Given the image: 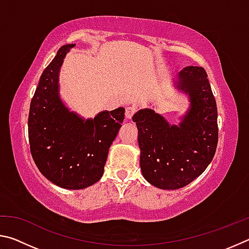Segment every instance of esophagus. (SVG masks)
Returning a JSON list of instances; mask_svg holds the SVG:
<instances>
[{
    "label": "esophagus",
    "instance_id": "obj_1",
    "mask_svg": "<svg viewBox=\"0 0 249 249\" xmlns=\"http://www.w3.org/2000/svg\"><path fill=\"white\" fill-rule=\"evenodd\" d=\"M135 113H136V107H127L125 109V115L127 119H132Z\"/></svg>",
    "mask_w": 249,
    "mask_h": 249
}]
</instances>
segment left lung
<instances>
[{
	"label": "left lung",
	"mask_w": 249,
	"mask_h": 249,
	"mask_svg": "<svg viewBox=\"0 0 249 249\" xmlns=\"http://www.w3.org/2000/svg\"><path fill=\"white\" fill-rule=\"evenodd\" d=\"M179 88L188 92L191 108L179 126L146 108L133 121L138 129L142 176L155 187L175 190L192 182L215 155L218 142L216 101L202 67H185Z\"/></svg>",
	"instance_id": "1"
}]
</instances>
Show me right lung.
<instances>
[{"label":"right lung","mask_w":249,"mask_h":249,"mask_svg":"<svg viewBox=\"0 0 249 249\" xmlns=\"http://www.w3.org/2000/svg\"><path fill=\"white\" fill-rule=\"evenodd\" d=\"M74 45H65L41 73L28 114V141L37 168L65 189H83L103 175L108 148L124 120L123 107L83 121L58 95V73Z\"/></svg>","instance_id":"1"}]
</instances>
